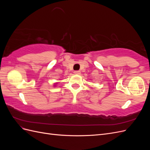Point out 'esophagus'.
Wrapping results in <instances>:
<instances>
[{
	"label": "esophagus",
	"instance_id": "obj_1",
	"mask_svg": "<svg viewBox=\"0 0 150 150\" xmlns=\"http://www.w3.org/2000/svg\"><path fill=\"white\" fill-rule=\"evenodd\" d=\"M74 73L75 74H76V75H79V74H81V72H80L79 71H75L74 72Z\"/></svg>",
	"mask_w": 150,
	"mask_h": 150
}]
</instances>
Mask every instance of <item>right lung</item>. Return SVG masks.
<instances>
[{
    "label": "right lung",
    "mask_w": 150,
    "mask_h": 150,
    "mask_svg": "<svg viewBox=\"0 0 150 150\" xmlns=\"http://www.w3.org/2000/svg\"><path fill=\"white\" fill-rule=\"evenodd\" d=\"M54 86H56V84H54Z\"/></svg>",
    "instance_id": "right-lung-1"
}]
</instances>
